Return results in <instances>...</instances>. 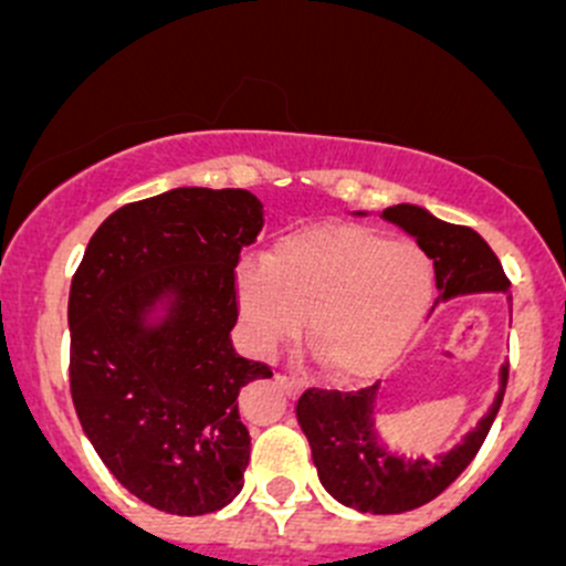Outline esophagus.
<instances>
[{
  "label": "esophagus",
  "mask_w": 566,
  "mask_h": 566,
  "mask_svg": "<svg viewBox=\"0 0 566 566\" xmlns=\"http://www.w3.org/2000/svg\"><path fill=\"white\" fill-rule=\"evenodd\" d=\"M276 380H279V386L290 394V397H295V394L301 391V380L290 378V375H276Z\"/></svg>",
  "instance_id": "obj_1"
}]
</instances>
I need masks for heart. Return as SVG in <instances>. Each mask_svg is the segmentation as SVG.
Here are the masks:
<instances>
[{"mask_svg":"<svg viewBox=\"0 0 566 566\" xmlns=\"http://www.w3.org/2000/svg\"><path fill=\"white\" fill-rule=\"evenodd\" d=\"M436 276L421 249L367 227H312L282 238L262 262L238 268V304L256 345L298 331L334 378L389 367L432 304Z\"/></svg>","mask_w":566,"mask_h":566,"instance_id":"obj_1","label":"heart"}]
</instances>
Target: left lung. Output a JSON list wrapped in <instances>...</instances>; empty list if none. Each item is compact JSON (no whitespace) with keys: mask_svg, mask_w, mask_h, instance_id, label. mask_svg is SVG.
Returning a JSON list of instances; mask_svg holds the SVG:
<instances>
[{"mask_svg":"<svg viewBox=\"0 0 566 566\" xmlns=\"http://www.w3.org/2000/svg\"><path fill=\"white\" fill-rule=\"evenodd\" d=\"M380 216L410 232L421 251L430 256L441 301L460 293L510 287L499 256L471 227L449 224L416 205H394ZM506 375L510 361L501 369V391L493 410L458 449L432 462L399 460L378 447L369 421L378 386L358 391L306 389L295 405V416L304 436L310 438L319 482L336 501L373 515H397L438 499L482 449L504 399Z\"/></svg>","mask_w":566,"mask_h":566,"instance_id":"obj_1","label":"left lung"}]
</instances>
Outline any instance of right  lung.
I'll return each instance as SVG.
<instances>
[{
  "label": "right lung",
  "instance_id": "1",
  "mask_svg": "<svg viewBox=\"0 0 566 566\" xmlns=\"http://www.w3.org/2000/svg\"><path fill=\"white\" fill-rule=\"evenodd\" d=\"M262 205L243 188H175L114 210L90 238L67 298L71 397L119 484L172 515H205L243 488L238 394L271 367L232 347L235 268ZM172 292L161 326L144 312Z\"/></svg>",
  "mask_w": 566,
  "mask_h": 566
}]
</instances>
